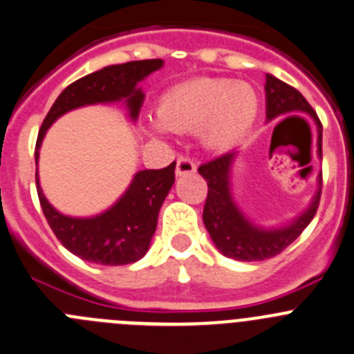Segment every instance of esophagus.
Segmentation results:
<instances>
[{
  "label": "esophagus",
  "instance_id": "1",
  "mask_svg": "<svg viewBox=\"0 0 354 354\" xmlns=\"http://www.w3.org/2000/svg\"><path fill=\"white\" fill-rule=\"evenodd\" d=\"M197 171L194 160L190 157H180L176 162V176H183V174H192Z\"/></svg>",
  "mask_w": 354,
  "mask_h": 354
}]
</instances>
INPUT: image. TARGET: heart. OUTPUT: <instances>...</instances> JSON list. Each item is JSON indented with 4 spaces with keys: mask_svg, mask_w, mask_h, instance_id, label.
<instances>
[{
    "mask_svg": "<svg viewBox=\"0 0 354 354\" xmlns=\"http://www.w3.org/2000/svg\"><path fill=\"white\" fill-rule=\"evenodd\" d=\"M259 112V95L249 82L228 77L192 79L174 86L159 104V131H195L205 147L225 150L239 142Z\"/></svg>",
    "mask_w": 354,
    "mask_h": 354,
    "instance_id": "obj_1",
    "label": "heart"
}]
</instances>
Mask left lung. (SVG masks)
<instances>
[{"instance_id":"1","label":"left lung","mask_w":354,"mask_h":354,"mask_svg":"<svg viewBox=\"0 0 354 354\" xmlns=\"http://www.w3.org/2000/svg\"><path fill=\"white\" fill-rule=\"evenodd\" d=\"M266 115L268 119L287 112H306L318 128V153L322 156V122L306 98L287 82L266 74ZM292 118V115H290ZM289 119V118H287ZM235 153L228 152L198 166V174L207 181L202 219L212 242L225 256L236 261H264L286 250L303 230L310 225L320 204L322 188L315 195L313 204L292 225L280 230H261L250 225L233 204L230 195V166ZM322 181V176H320ZM322 185V183H320Z\"/></svg>"}]
</instances>
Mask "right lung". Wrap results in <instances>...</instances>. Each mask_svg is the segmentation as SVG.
I'll use <instances>...</instances> for the list:
<instances>
[{
    "instance_id": "1",
    "label": "right lung",
    "mask_w": 354,
    "mask_h": 354,
    "mask_svg": "<svg viewBox=\"0 0 354 354\" xmlns=\"http://www.w3.org/2000/svg\"><path fill=\"white\" fill-rule=\"evenodd\" d=\"M160 67V58L126 62L109 65L68 84L58 95L41 124L34 152L36 162L46 129L72 109L124 98L131 118H138L143 93L135 88L136 82ZM174 169L176 162H171L164 169H145L136 173L135 180L118 204L97 218H68L55 211L41 192L36 173L37 197L48 225L65 249L81 259L105 266L129 264L142 259L149 250L159 209L174 183Z\"/></svg>"
}]
</instances>
